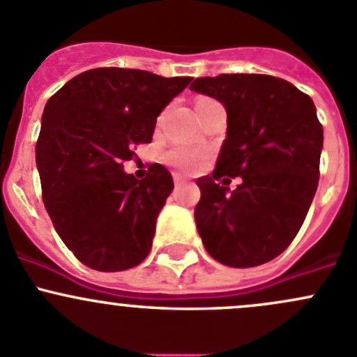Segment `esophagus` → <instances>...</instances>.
Returning <instances> with one entry per match:
<instances>
[{
    "label": "esophagus",
    "mask_w": 357,
    "mask_h": 357,
    "mask_svg": "<svg viewBox=\"0 0 357 357\" xmlns=\"http://www.w3.org/2000/svg\"><path fill=\"white\" fill-rule=\"evenodd\" d=\"M186 183V179L183 178L181 174H174V185L176 186H183Z\"/></svg>",
    "instance_id": "1"
}]
</instances>
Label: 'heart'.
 I'll return each mask as SVG.
<instances>
[{
    "mask_svg": "<svg viewBox=\"0 0 357 357\" xmlns=\"http://www.w3.org/2000/svg\"><path fill=\"white\" fill-rule=\"evenodd\" d=\"M212 102H215V100L202 96V98L195 102V109H200V107L208 105V103ZM164 158L167 164L172 165V167L181 169V171H195V169L202 164V160H204V155H202L200 150L193 149V146L190 145H176L165 152Z\"/></svg>",
    "mask_w": 357,
    "mask_h": 357,
    "instance_id": "1",
    "label": "heart"
}]
</instances>
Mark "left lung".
<instances>
[{
    "label": "left lung",
    "mask_w": 357,
    "mask_h": 357,
    "mask_svg": "<svg viewBox=\"0 0 357 357\" xmlns=\"http://www.w3.org/2000/svg\"><path fill=\"white\" fill-rule=\"evenodd\" d=\"M190 89L228 114L215 171L197 179L204 247L231 268L269 262L295 238L318 188L323 128L314 103L291 82L264 74L197 77ZM236 175L243 183L233 192L217 183Z\"/></svg>",
    "instance_id": "1"
}]
</instances>
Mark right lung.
Segmentation results:
<instances>
[{
    "label": "right lung",
    "mask_w": 357,
    "mask_h": 357,
    "mask_svg": "<svg viewBox=\"0 0 357 357\" xmlns=\"http://www.w3.org/2000/svg\"><path fill=\"white\" fill-rule=\"evenodd\" d=\"M192 77L91 68L46 103L36 145L43 200L68 250L96 271H124L149 255L174 183L164 165L138 181L122 162L152 142L157 117Z\"/></svg>",
    "instance_id": "add662e5"
}]
</instances>
